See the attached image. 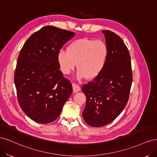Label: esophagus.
Returning <instances> with one entry per match:
<instances>
[{
    "instance_id": "esophagus-1",
    "label": "esophagus",
    "mask_w": 157,
    "mask_h": 157,
    "mask_svg": "<svg viewBox=\"0 0 157 157\" xmlns=\"http://www.w3.org/2000/svg\"><path fill=\"white\" fill-rule=\"evenodd\" d=\"M72 88H73L74 93H78L81 90L79 86L75 83H72Z\"/></svg>"
}]
</instances>
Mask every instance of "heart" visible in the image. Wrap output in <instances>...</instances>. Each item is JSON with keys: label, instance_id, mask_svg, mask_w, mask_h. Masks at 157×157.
<instances>
[{"label": "heart", "instance_id": "heart-1", "mask_svg": "<svg viewBox=\"0 0 157 157\" xmlns=\"http://www.w3.org/2000/svg\"><path fill=\"white\" fill-rule=\"evenodd\" d=\"M109 59V48L102 40L79 38L70 44L67 52L60 51L57 55L60 71L68 75L77 64L76 78L93 79L102 73Z\"/></svg>", "mask_w": 157, "mask_h": 157}]
</instances>
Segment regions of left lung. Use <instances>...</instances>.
<instances>
[{
    "mask_svg": "<svg viewBox=\"0 0 157 157\" xmlns=\"http://www.w3.org/2000/svg\"><path fill=\"white\" fill-rule=\"evenodd\" d=\"M109 59L104 71L82 90L86 97L83 118L89 125L100 127L117 118L128 102L132 82L130 56L117 34L105 30Z\"/></svg>",
    "mask_w": 157,
    "mask_h": 157,
    "instance_id": "1",
    "label": "left lung"
}]
</instances>
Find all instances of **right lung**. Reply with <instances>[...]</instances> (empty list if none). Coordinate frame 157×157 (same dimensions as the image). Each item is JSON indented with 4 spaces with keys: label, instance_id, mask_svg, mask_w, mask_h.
<instances>
[{
    "label": "right lung",
    "instance_id": "right-lung-1",
    "mask_svg": "<svg viewBox=\"0 0 157 157\" xmlns=\"http://www.w3.org/2000/svg\"><path fill=\"white\" fill-rule=\"evenodd\" d=\"M74 36L73 32L45 26L33 34L20 51L14 74L17 100L35 122L47 124L57 119L72 93L57 59L64 44Z\"/></svg>",
    "mask_w": 157,
    "mask_h": 157
}]
</instances>
